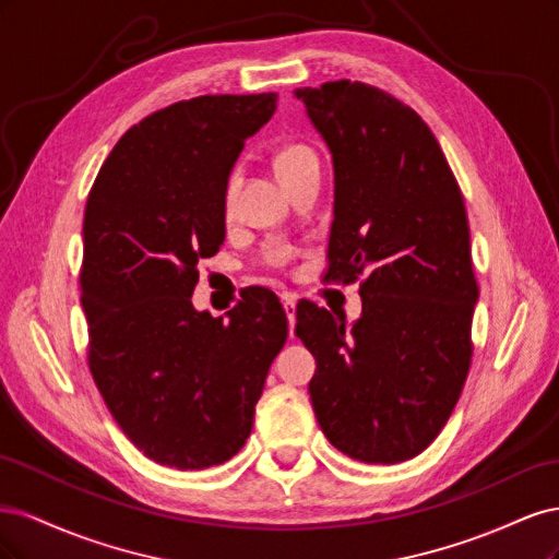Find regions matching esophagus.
I'll list each match as a JSON object with an SVG mask.
<instances>
[{
	"label": "esophagus",
	"instance_id": "1",
	"mask_svg": "<svg viewBox=\"0 0 559 559\" xmlns=\"http://www.w3.org/2000/svg\"><path fill=\"white\" fill-rule=\"evenodd\" d=\"M284 312H286V319H289V329L294 331V324H296V298L294 296H284Z\"/></svg>",
	"mask_w": 559,
	"mask_h": 559
}]
</instances>
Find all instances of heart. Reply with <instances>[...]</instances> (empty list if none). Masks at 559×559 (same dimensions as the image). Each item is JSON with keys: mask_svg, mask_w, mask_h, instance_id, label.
Segmentation results:
<instances>
[{"mask_svg": "<svg viewBox=\"0 0 559 559\" xmlns=\"http://www.w3.org/2000/svg\"><path fill=\"white\" fill-rule=\"evenodd\" d=\"M308 158H317V156L312 154V148H308V146L292 144V146L280 148L277 156H275V163H273L277 177H282V175H286V173H292L296 165H300L302 160H308ZM235 189H238V177H230L228 183H226V191H224V210H226V214L233 212V205H235Z\"/></svg>", "mask_w": 559, "mask_h": 559, "instance_id": "b5f03b06", "label": "heart"}]
</instances>
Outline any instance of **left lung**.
Instances as JSON below:
<instances>
[{"mask_svg": "<svg viewBox=\"0 0 559 559\" xmlns=\"http://www.w3.org/2000/svg\"><path fill=\"white\" fill-rule=\"evenodd\" d=\"M333 156L329 275L361 282L347 324L314 302L296 335L317 359L310 399L333 448L413 460L450 419L471 366L478 284L464 198L417 111L359 81L298 88Z\"/></svg>", "mask_w": 559, "mask_h": 559, "instance_id": "8db88e82", "label": "left lung"}]
</instances>
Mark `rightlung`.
I'll return each instance as SVG.
<instances>
[{
	"label": "right lung",
	"instance_id": "obj_1",
	"mask_svg": "<svg viewBox=\"0 0 559 559\" xmlns=\"http://www.w3.org/2000/svg\"><path fill=\"white\" fill-rule=\"evenodd\" d=\"M277 93L200 95L132 126L83 214L88 366L116 425L148 460L200 471L238 454L286 343L273 292L224 317L191 302L198 261L226 238L224 191Z\"/></svg>",
	"mask_w": 559,
	"mask_h": 559
}]
</instances>
